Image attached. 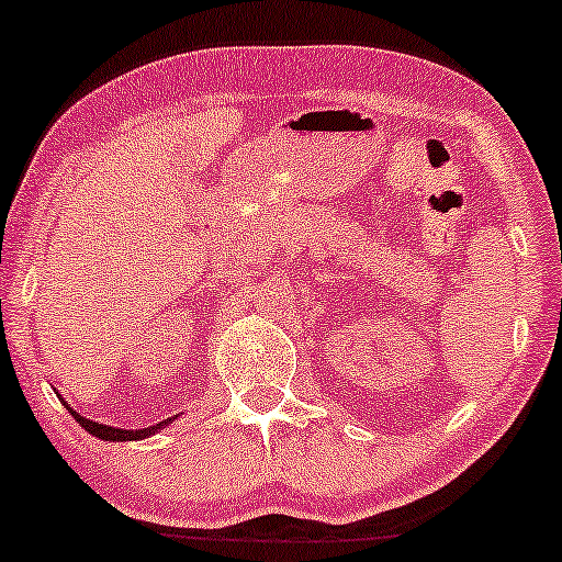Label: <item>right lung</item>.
<instances>
[{
    "mask_svg": "<svg viewBox=\"0 0 562 562\" xmlns=\"http://www.w3.org/2000/svg\"><path fill=\"white\" fill-rule=\"evenodd\" d=\"M64 406L68 412L74 414V419L79 422V425L87 429V432H91L94 437H102V440H112V442H122V440H143V437H148V435H153L156 432V429H160L164 425H171V419H166V422H160V425H153V427H148V429H117V427H110V425H99V422H91V419H87V417H81L79 412H74L71 406H68L66 402H64Z\"/></svg>",
    "mask_w": 562,
    "mask_h": 562,
    "instance_id": "right-lung-1",
    "label": "right lung"
}]
</instances>
